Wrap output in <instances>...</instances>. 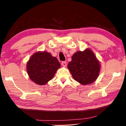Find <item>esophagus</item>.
I'll use <instances>...</instances> for the list:
<instances>
[{
    "mask_svg": "<svg viewBox=\"0 0 126 126\" xmlns=\"http://www.w3.org/2000/svg\"><path fill=\"white\" fill-rule=\"evenodd\" d=\"M62 65L63 67H67V62L65 61L62 62Z\"/></svg>",
    "mask_w": 126,
    "mask_h": 126,
    "instance_id": "obj_1",
    "label": "esophagus"
}]
</instances>
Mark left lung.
I'll return each instance as SVG.
<instances>
[{"label":"left lung","instance_id":"left-lung-1","mask_svg":"<svg viewBox=\"0 0 126 126\" xmlns=\"http://www.w3.org/2000/svg\"><path fill=\"white\" fill-rule=\"evenodd\" d=\"M68 68L77 82L82 85L95 82L101 70V64L94 53L89 48L78 51L72 55Z\"/></svg>","mask_w":126,"mask_h":126}]
</instances>
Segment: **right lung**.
I'll return each mask as SVG.
<instances>
[{
	"label": "right lung",
	"mask_w": 126,
	"mask_h": 126,
	"mask_svg": "<svg viewBox=\"0 0 126 126\" xmlns=\"http://www.w3.org/2000/svg\"><path fill=\"white\" fill-rule=\"evenodd\" d=\"M60 67V63L56 57L46 51H39L34 53L28 61L27 72L33 82L42 86L52 79Z\"/></svg>",
	"instance_id": "1"
}]
</instances>
